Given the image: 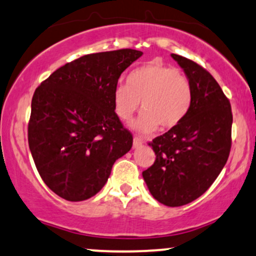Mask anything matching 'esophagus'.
I'll use <instances>...</instances> for the list:
<instances>
[{
    "instance_id": "34e87169",
    "label": "esophagus",
    "mask_w": 256,
    "mask_h": 256,
    "mask_svg": "<svg viewBox=\"0 0 256 256\" xmlns=\"http://www.w3.org/2000/svg\"><path fill=\"white\" fill-rule=\"evenodd\" d=\"M142 144H144V141L141 140L140 138L134 136V139H133V146H134V148H138V147H141V146H142Z\"/></svg>"
}]
</instances>
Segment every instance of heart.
Masks as SVG:
<instances>
[{
	"instance_id": "heart-1",
	"label": "heart",
	"mask_w": 256,
	"mask_h": 256,
	"mask_svg": "<svg viewBox=\"0 0 256 256\" xmlns=\"http://www.w3.org/2000/svg\"><path fill=\"white\" fill-rule=\"evenodd\" d=\"M140 100L144 111L133 124L135 130L150 134L159 124L172 128L190 109V81L182 72L154 60L132 70L128 84L114 90V109L123 122L133 118Z\"/></svg>"
}]
</instances>
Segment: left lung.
I'll return each instance as SVG.
<instances>
[{"mask_svg":"<svg viewBox=\"0 0 256 256\" xmlns=\"http://www.w3.org/2000/svg\"><path fill=\"white\" fill-rule=\"evenodd\" d=\"M171 57L190 81V109L150 144L156 160L142 177L156 200L177 207L201 196L223 170L231 148L232 114L229 99L206 69L176 54Z\"/></svg>","mask_w":256,"mask_h":256,"instance_id":"1","label":"left lung"}]
</instances>
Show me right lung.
<instances>
[{
    "label": "right lung",
    "mask_w": 256,
    "mask_h": 256,
    "mask_svg": "<svg viewBox=\"0 0 256 256\" xmlns=\"http://www.w3.org/2000/svg\"><path fill=\"white\" fill-rule=\"evenodd\" d=\"M142 52L85 55L58 68L34 91L28 146L45 184L68 201L104 187L112 165L133 145L114 109L120 76Z\"/></svg>",
    "instance_id": "obj_1"
}]
</instances>
